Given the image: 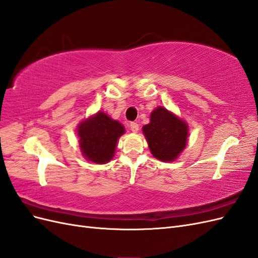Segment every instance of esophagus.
Instances as JSON below:
<instances>
[{"label": "esophagus", "instance_id": "1", "mask_svg": "<svg viewBox=\"0 0 258 258\" xmlns=\"http://www.w3.org/2000/svg\"><path fill=\"white\" fill-rule=\"evenodd\" d=\"M130 129H131L132 132H138L139 131V124H138V122H135V121L130 122Z\"/></svg>", "mask_w": 258, "mask_h": 258}]
</instances>
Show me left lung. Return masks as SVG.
Returning a JSON list of instances; mask_svg holds the SVG:
<instances>
[{"label": "left lung", "mask_w": 258, "mask_h": 258, "mask_svg": "<svg viewBox=\"0 0 258 258\" xmlns=\"http://www.w3.org/2000/svg\"><path fill=\"white\" fill-rule=\"evenodd\" d=\"M143 134L154 157L173 161L186 146L188 128L185 121L159 106L151 114V122L143 127Z\"/></svg>", "instance_id": "8db88e82"}]
</instances>
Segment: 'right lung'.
<instances>
[{"label":"right lung","mask_w":258,"mask_h":258,"mask_svg":"<svg viewBox=\"0 0 258 258\" xmlns=\"http://www.w3.org/2000/svg\"><path fill=\"white\" fill-rule=\"evenodd\" d=\"M123 134L121 123L99 112L80 124L77 136L86 158L96 163H105L113 158L117 140Z\"/></svg>","instance_id":"right-lung-1"}]
</instances>
